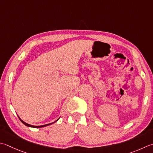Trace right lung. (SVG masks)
<instances>
[{"instance_id":"add662e5","label":"right lung","mask_w":153,"mask_h":153,"mask_svg":"<svg viewBox=\"0 0 153 153\" xmlns=\"http://www.w3.org/2000/svg\"><path fill=\"white\" fill-rule=\"evenodd\" d=\"M19 119L20 120V121L22 123L24 124V125H25L26 126H27V127H34V128H40V127H46V126H48V125H51V124H52V123H55V122H56L58 120H56L55 122H53V123H49V124H46V125H40V126H34V125H30V124H28V123H25V121H23L22 119H21L19 117Z\"/></svg>"}]
</instances>
